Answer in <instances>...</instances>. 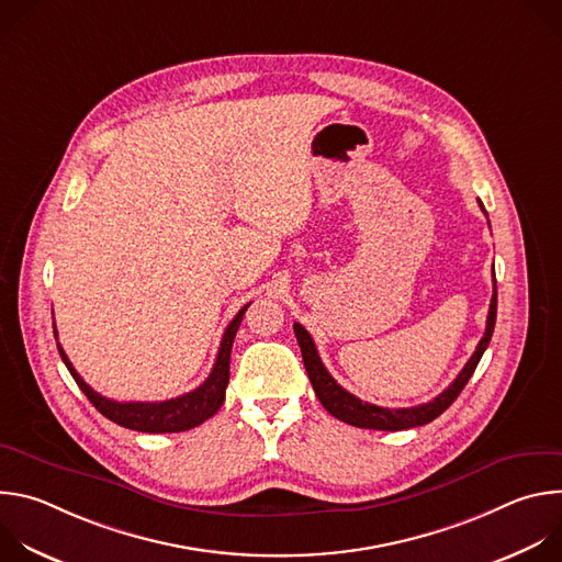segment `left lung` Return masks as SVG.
I'll return each mask as SVG.
<instances>
[{"instance_id":"8db88e82","label":"left lung","mask_w":562,"mask_h":562,"mask_svg":"<svg viewBox=\"0 0 562 562\" xmlns=\"http://www.w3.org/2000/svg\"><path fill=\"white\" fill-rule=\"evenodd\" d=\"M480 209L485 211L483 202H477ZM487 215V213H485ZM496 308H498V286H496V278H494V295H492V304H490V315H487V329L485 336L480 338L473 356L469 358V362L462 367V371L458 373V378L434 400L418 407H407V409H386V407H378L371 403H364V400L356 397L353 393H349L347 389H342L331 373L327 371V367L323 364L317 356V349L313 345V338L308 336V331L302 325H293L300 351H302V360H304V369L308 373V380L313 384V391L317 395L323 407L338 420L360 427V429H378V431H403V429H412V427H423L431 420H436L445 409L451 407L453 400L460 395V391L464 389V384L469 382V378L473 375L480 358H483L485 349L490 347V340L494 336V325H496Z\"/></svg>"}]
</instances>
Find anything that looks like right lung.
I'll list each match as a JSON object with an SVG mask.
<instances>
[{"label":"right lung","mask_w":562,"mask_h":562,"mask_svg":"<svg viewBox=\"0 0 562 562\" xmlns=\"http://www.w3.org/2000/svg\"><path fill=\"white\" fill-rule=\"evenodd\" d=\"M247 308H249V304L239 308L237 315L228 323V327L224 329V336H222V342L217 349V358H215V364H213L209 378L198 389H193L184 395L171 397V400H162V403H117V400L100 395L82 380V375L72 369L70 360L66 358L59 342H57V349H59V356H61L66 369L70 371L72 380L77 382V386L85 391V395L91 400L93 407L102 416H106L109 420H113L120 427L142 431V434H178V431H187V429L202 425L204 420L215 416L217 409L222 407L226 384H228L231 347H233L235 334L239 329V323H243ZM53 334L57 338L55 323H53Z\"/></svg>","instance_id":"add662e5"}]
</instances>
